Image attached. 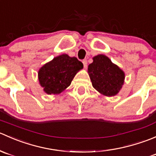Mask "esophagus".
<instances>
[{
    "instance_id": "esophagus-1",
    "label": "esophagus",
    "mask_w": 156,
    "mask_h": 156,
    "mask_svg": "<svg viewBox=\"0 0 156 156\" xmlns=\"http://www.w3.org/2000/svg\"><path fill=\"white\" fill-rule=\"evenodd\" d=\"M82 62H83V65H84V68H87V59H84V60L82 61Z\"/></svg>"
}]
</instances>
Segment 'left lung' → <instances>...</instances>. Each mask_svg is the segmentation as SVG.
I'll return each mask as SVG.
<instances>
[{"mask_svg":"<svg viewBox=\"0 0 156 156\" xmlns=\"http://www.w3.org/2000/svg\"><path fill=\"white\" fill-rule=\"evenodd\" d=\"M93 60L87 69L93 87L106 97L116 95L124 84L125 72L105 55H97Z\"/></svg>","mask_w":156,"mask_h":156,"instance_id":"8db88e82","label":"left lung"}]
</instances>
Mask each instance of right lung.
Instances as JSON below:
<instances>
[{"label":"right lung","mask_w":156,"mask_h":156,"mask_svg":"<svg viewBox=\"0 0 156 156\" xmlns=\"http://www.w3.org/2000/svg\"><path fill=\"white\" fill-rule=\"evenodd\" d=\"M82 69L83 63L76 57L62 54L39 69V83L48 94H59L70 85L77 72Z\"/></svg>","instance_id":"add662e5"}]
</instances>
